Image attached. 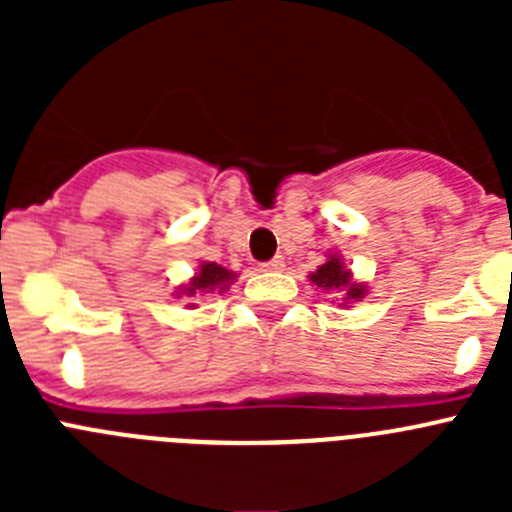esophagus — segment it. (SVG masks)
Here are the masks:
<instances>
[{
	"label": "esophagus",
	"instance_id": "34e87169",
	"mask_svg": "<svg viewBox=\"0 0 512 512\" xmlns=\"http://www.w3.org/2000/svg\"><path fill=\"white\" fill-rule=\"evenodd\" d=\"M261 269H264V271H282L284 269V259H282V256H274L271 261L261 264Z\"/></svg>",
	"mask_w": 512,
	"mask_h": 512
}]
</instances>
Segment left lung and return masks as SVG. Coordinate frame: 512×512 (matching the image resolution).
<instances>
[{
    "mask_svg": "<svg viewBox=\"0 0 512 512\" xmlns=\"http://www.w3.org/2000/svg\"><path fill=\"white\" fill-rule=\"evenodd\" d=\"M310 282L320 289H346V300H356L364 297V284H354L351 282V271L343 266L341 256H328L323 266H318V271H312Z\"/></svg>",
    "mask_w": 512,
    "mask_h": 512,
    "instance_id": "left-lung-1",
    "label": "left lung"
}]
</instances>
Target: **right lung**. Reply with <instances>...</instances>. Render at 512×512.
I'll return each mask as SVG.
<instances>
[{
    "label": "right lung",
    "instance_id": "1",
    "mask_svg": "<svg viewBox=\"0 0 512 512\" xmlns=\"http://www.w3.org/2000/svg\"><path fill=\"white\" fill-rule=\"evenodd\" d=\"M230 282H233V271H228L225 266H220V264H212V261H205V264H200L197 277H194L192 282L182 289V292L187 297L197 295V292H215V289H220V292H223Z\"/></svg>",
    "mask_w": 512,
    "mask_h": 512
}]
</instances>
